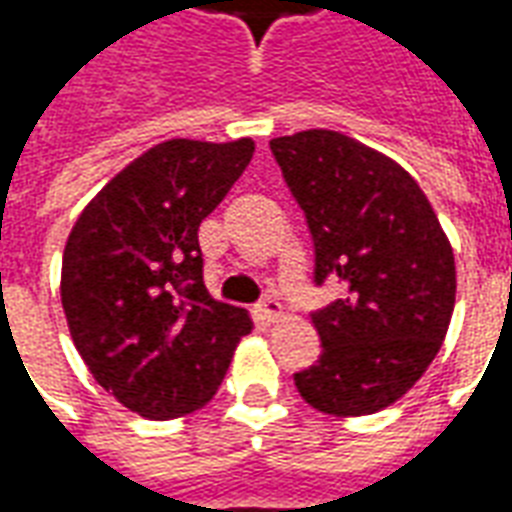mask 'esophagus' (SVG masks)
<instances>
[{
    "label": "esophagus",
    "instance_id": "esophagus-1",
    "mask_svg": "<svg viewBox=\"0 0 512 512\" xmlns=\"http://www.w3.org/2000/svg\"><path fill=\"white\" fill-rule=\"evenodd\" d=\"M255 315L263 323H277L282 318V304L277 299H266L263 304H257Z\"/></svg>",
    "mask_w": 512,
    "mask_h": 512
}]
</instances>
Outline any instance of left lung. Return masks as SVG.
Wrapping results in <instances>:
<instances>
[{"label":"left lung","instance_id":"left-lung-1","mask_svg":"<svg viewBox=\"0 0 512 512\" xmlns=\"http://www.w3.org/2000/svg\"><path fill=\"white\" fill-rule=\"evenodd\" d=\"M271 153L307 216L315 285L343 288L312 312L323 351L296 389L323 414H376L417 384L450 329V241L417 180L351 136L310 128L271 139Z\"/></svg>","mask_w":512,"mask_h":512}]
</instances>
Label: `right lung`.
<instances>
[{"mask_svg": "<svg viewBox=\"0 0 512 512\" xmlns=\"http://www.w3.org/2000/svg\"><path fill=\"white\" fill-rule=\"evenodd\" d=\"M252 153V139L161 142L120 169L68 235L60 296L73 345L139 417L205 406L252 332L246 310L205 288L197 238Z\"/></svg>", "mask_w": 512, "mask_h": 512, "instance_id": "1", "label": "right lung"}]
</instances>
